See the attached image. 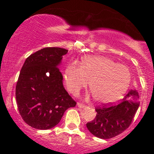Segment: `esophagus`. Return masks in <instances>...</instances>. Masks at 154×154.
Wrapping results in <instances>:
<instances>
[{
  "instance_id": "1",
  "label": "esophagus",
  "mask_w": 154,
  "mask_h": 154,
  "mask_svg": "<svg viewBox=\"0 0 154 154\" xmlns=\"http://www.w3.org/2000/svg\"><path fill=\"white\" fill-rule=\"evenodd\" d=\"M77 106L78 107H80V108L81 109H83V108H86V105H84L83 103H77Z\"/></svg>"
}]
</instances>
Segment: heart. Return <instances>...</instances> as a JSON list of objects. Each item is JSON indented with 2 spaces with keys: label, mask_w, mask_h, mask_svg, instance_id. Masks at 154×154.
Instances as JSON below:
<instances>
[{
  "label": "heart",
  "mask_w": 154,
  "mask_h": 154,
  "mask_svg": "<svg viewBox=\"0 0 154 154\" xmlns=\"http://www.w3.org/2000/svg\"><path fill=\"white\" fill-rule=\"evenodd\" d=\"M65 83L71 94L77 95L89 82V90L94 100L107 104L116 102L126 92L131 80L130 69L114 60L101 56H88L80 66L76 62L65 70Z\"/></svg>",
  "instance_id": "b5f03b06"
}]
</instances>
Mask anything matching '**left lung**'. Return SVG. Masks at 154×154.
Returning <instances> with one entry per match:
<instances>
[{"label": "left lung", "mask_w": 154, "mask_h": 154, "mask_svg": "<svg viewBox=\"0 0 154 154\" xmlns=\"http://www.w3.org/2000/svg\"><path fill=\"white\" fill-rule=\"evenodd\" d=\"M139 94L131 90L116 104L97 107L96 117L86 127L96 137L108 139L123 133L131 124L139 106Z\"/></svg>", "instance_id": "obj_1"}]
</instances>
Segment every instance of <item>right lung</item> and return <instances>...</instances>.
<instances>
[{
    "label": "right lung",
    "mask_w": 154,
    "mask_h": 154,
    "mask_svg": "<svg viewBox=\"0 0 154 154\" xmlns=\"http://www.w3.org/2000/svg\"><path fill=\"white\" fill-rule=\"evenodd\" d=\"M68 50L45 48L26 59L15 87L18 111L25 123L48 130L77 104L65 89L59 66Z\"/></svg>",
    "instance_id": "1"
}]
</instances>
